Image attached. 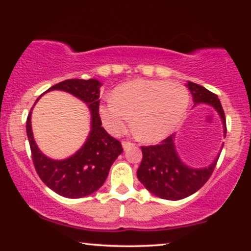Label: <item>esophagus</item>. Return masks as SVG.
<instances>
[{"label":"esophagus","mask_w":251,"mask_h":251,"mask_svg":"<svg viewBox=\"0 0 251 251\" xmlns=\"http://www.w3.org/2000/svg\"><path fill=\"white\" fill-rule=\"evenodd\" d=\"M122 146H123V149H125V150L126 151V150H129L130 147L135 146V144L131 143V142H126V140H123V142H122Z\"/></svg>","instance_id":"obj_1"}]
</instances>
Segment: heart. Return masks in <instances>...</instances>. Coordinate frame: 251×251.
<instances>
[{"instance_id":"obj_1","label":"heart","mask_w":251,"mask_h":251,"mask_svg":"<svg viewBox=\"0 0 251 251\" xmlns=\"http://www.w3.org/2000/svg\"><path fill=\"white\" fill-rule=\"evenodd\" d=\"M190 104L187 89L179 83L137 80L116 89L99 106L102 125L119 135L132 125L145 142H157L170 135L185 118Z\"/></svg>"}]
</instances>
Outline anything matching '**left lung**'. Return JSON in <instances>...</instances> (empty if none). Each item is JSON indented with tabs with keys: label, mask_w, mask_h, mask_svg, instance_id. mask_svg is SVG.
<instances>
[{
	"label": "left lung",
	"mask_w": 251,
	"mask_h": 251,
	"mask_svg": "<svg viewBox=\"0 0 251 251\" xmlns=\"http://www.w3.org/2000/svg\"><path fill=\"white\" fill-rule=\"evenodd\" d=\"M187 87L195 104H209L217 109L225 126L226 119L221 101L214 92L193 82ZM174 136L167 137L159 145L142 146L143 160L137 170L140 183L156 197L166 200H180L200 190L214 173L218 157L208 168L193 169L181 162L174 145Z\"/></svg>",
	"instance_id": "obj_1"
}]
</instances>
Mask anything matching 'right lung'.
<instances>
[{"label": "right lung", "instance_id": "1", "mask_svg": "<svg viewBox=\"0 0 251 251\" xmlns=\"http://www.w3.org/2000/svg\"><path fill=\"white\" fill-rule=\"evenodd\" d=\"M98 80L72 78L53 85L50 90H63L87 102L91 111V131L87 142L74 155L66 160H51L37 149L30 126V109L26 122V131L32 152L34 167L39 177L57 194L68 199L87 197L101 187L108 176L109 168L123 152L120 140L112 137L101 126L99 116ZM39 100V98H37ZM36 100V101H37Z\"/></svg>", "mask_w": 251, "mask_h": 251}]
</instances>
